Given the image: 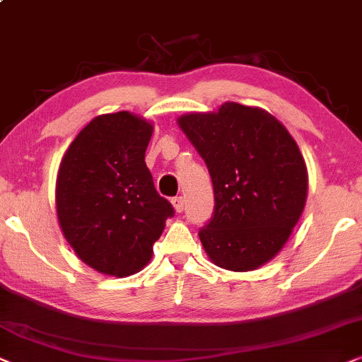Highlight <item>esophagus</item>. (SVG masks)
<instances>
[{"label": "esophagus", "mask_w": 362, "mask_h": 362, "mask_svg": "<svg viewBox=\"0 0 362 362\" xmlns=\"http://www.w3.org/2000/svg\"><path fill=\"white\" fill-rule=\"evenodd\" d=\"M172 204H173V209H175V211H178V214H180V211H184V209H185L184 197H173Z\"/></svg>", "instance_id": "34e87169"}]
</instances>
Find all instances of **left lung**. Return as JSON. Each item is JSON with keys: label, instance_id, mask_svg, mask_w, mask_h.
Segmentation results:
<instances>
[{"label": "left lung", "instance_id": "1", "mask_svg": "<svg viewBox=\"0 0 362 362\" xmlns=\"http://www.w3.org/2000/svg\"><path fill=\"white\" fill-rule=\"evenodd\" d=\"M178 125L214 184V214L199 230L206 255L231 272L257 269L283 248L305 209L308 173L300 148L272 114L237 103L182 115Z\"/></svg>", "mask_w": 362, "mask_h": 362}]
</instances>
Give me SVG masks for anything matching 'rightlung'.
<instances>
[{
  "instance_id": "1",
  "label": "right lung",
  "mask_w": 362,
  "mask_h": 362,
  "mask_svg": "<svg viewBox=\"0 0 362 362\" xmlns=\"http://www.w3.org/2000/svg\"><path fill=\"white\" fill-rule=\"evenodd\" d=\"M152 124L131 112L94 117L62 157L56 209L77 257L112 276L137 273L175 215L146 165Z\"/></svg>"
}]
</instances>
